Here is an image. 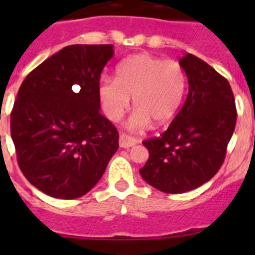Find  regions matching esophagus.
<instances>
[{"label": "esophagus", "instance_id": "1", "mask_svg": "<svg viewBox=\"0 0 255 255\" xmlns=\"http://www.w3.org/2000/svg\"><path fill=\"white\" fill-rule=\"evenodd\" d=\"M138 143V140L128 134H120V147L121 148H130Z\"/></svg>", "mask_w": 255, "mask_h": 255}]
</instances>
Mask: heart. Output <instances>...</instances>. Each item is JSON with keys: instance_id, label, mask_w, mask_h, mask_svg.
Masks as SVG:
<instances>
[{"instance_id": "1", "label": "heart", "mask_w": 255, "mask_h": 255, "mask_svg": "<svg viewBox=\"0 0 255 255\" xmlns=\"http://www.w3.org/2000/svg\"><path fill=\"white\" fill-rule=\"evenodd\" d=\"M186 91V75L175 60L138 53L121 61L116 79L103 78L98 94L106 116L120 120L134 97L136 111L130 117L131 129H144L152 121L164 125L179 111Z\"/></svg>"}]
</instances>
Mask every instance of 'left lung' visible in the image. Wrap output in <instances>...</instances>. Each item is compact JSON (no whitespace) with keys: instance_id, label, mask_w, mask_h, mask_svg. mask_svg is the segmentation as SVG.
Returning a JSON list of instances; mask_svg holds the SVG:
<instances>
[{"instance_id":"left-lung-1","label":"left lung","mask_w":255,"mask_h":255,"mask_svg":"<svg viewBox=\"0 0 255 255\" xmlns=\"http://www.w3.org/2000/svg\"><path fill=\"white\" fill-rule=\"evenodd\" d=\"M186 74V101L168 129L144 140L149 152L140 175L168 194L197 189L215 176L224 163L236 125V106L229 82L197 56L179 61Z\"/></svg>"}]
</instances>
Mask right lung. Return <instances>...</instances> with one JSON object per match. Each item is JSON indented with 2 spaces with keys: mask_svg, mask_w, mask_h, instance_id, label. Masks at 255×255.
<instances>
[{
  "mask_svg": "<svg viewBox=\"0 0 255 255\" xmlns=\"http://www.w3.org/2000/svg\"><path fill=\"white\" fill-rule=\"evenodd\" d=\"M112 44H73L25 78L11 112L17 163L31 185L60 199L94 188L119 148V131L100 112L101 73Z\"/></svg>",
  "mask_w": 255,
  "mask_h": 255,
  "instance_id": "1",
  "label": "right lung"
}]
</instances>
